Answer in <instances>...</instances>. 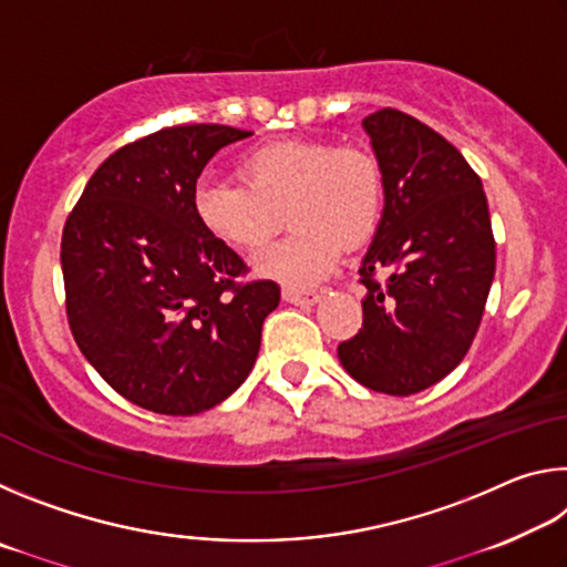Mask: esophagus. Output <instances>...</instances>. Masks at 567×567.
<instances>
[{
  "mask_svg": "<svg viewBox=\"0 0 567 567\" xmlns=\"http://www.w3.org/2000/svg\"><path fill=\"white\" fill-rule=\"evenodd\" d=\"M282 300L292 305H315L320 300V292L315 290H297V287H285Z\"/></svg>",
  "mask_w": 567,
  "mask_h": 567,
  "instance_id": "esophagus-1",
  "label": "esophagus"
}]
</instances>
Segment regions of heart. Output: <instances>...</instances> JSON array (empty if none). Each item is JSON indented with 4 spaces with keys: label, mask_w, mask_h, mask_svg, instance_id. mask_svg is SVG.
<instances>
[{
    "label": "heart",
    "mask_w": 567,
    "mask_h": 567,
    "mask_svg": "<svg viewBox=\"0 0 567 567\" xmlns=\"http://www.w3.org/2000/svg\"><path fill=\"white\" fill-rule=\"evenodd\" d=\"M239 177L205 175L192 189L197 223L219 243L257 249L280 225L290 233L255 255V270L285 285L320 282L340 247H360L375 233L385 182L375 155L324 140H287L249 152Z\"/></svg>",
    "instance_id": "heart-1"
}]
</instances>
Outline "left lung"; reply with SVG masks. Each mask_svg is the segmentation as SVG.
I'll return each instance as SVG.
<instances>
[{
	"label": "left lung",
	"instance_id": "1",
	"mask_svg": "<svg viewBox=\"0 0 567 567\" xmlns=\"http://www.w3.org/2000/svg\"><path fill=\"white\" fill-rule=\"evenodd\" d=\"M362 127L385 207L360 265L362 330L338 358L360 385L405 398L467 354L495 277V239L483 182L443 134L398 110L372 112Z\"/></svg>",
	"mask_w": 567,
	"mask_h": 567
}]
</instances>
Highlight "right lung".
<instances>
[{
    "label": "right lung",
    "mask_w": 567,
    "mask_h": 567,
    "mask_svg": "<svg viewBox=\"0 0 567 567\" xmlns=\"http://www.w3.org/2000/svg\"><path fill=\"white\" fill-rule=\"evenodd\" d=\"M252 132L179 124L124 145L90 177L62 233L66 318L112 390L159 415H197L247 380L272 280L197 223L192 189L219 150Z\"/></svg>",
    "instance_id": "add662e5"
}]
</instances>
